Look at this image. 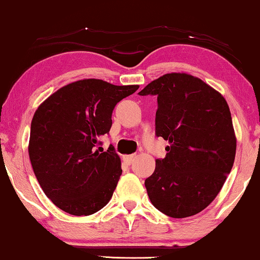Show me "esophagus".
Listing matches in <instances>:
<instances>
[{"label":"esophagus","instance_id":"esophagus-1","mask_svg":"<svg viewBox=\"0 0 260 260\" xmlns=\"http://www.w3.org/2000/svg\"><path fill=\"white\" fill-rule=\"evenodd\" d=\"M135 157H136V155H135V154H133V155H125L123 157V159H124V162L126 163V165H131Z\"/></svg>","mask_w":260,"mask_h":260}]
</instances>
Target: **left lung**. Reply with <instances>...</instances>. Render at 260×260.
Instances as JSON below:
<instances>
[{
  "label": "left lung",
  "instance_id": "1",
  "mask_svg": "<svg viewBox=\"0 0 260 260\" xmlns=\"http://www.w3.org/2000/svg\"><path fill=\"white\" fill-rule=\"evenodd\" d=\"M141 95H157L156 136L168 141L145 180L151 204L172 218L198 214L216 198L231 173L237 138L226 99L200 78L167 73Z\"/></svg>",
  "mask_w": 260,
  "mask_h": 260
}]
</instances>
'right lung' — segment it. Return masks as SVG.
Here are the masks:
<instances>
[{"label":"right lung","mask_w":260,"mask_h":260,"mask_svg":"<svg viewBox=\"0 0 260 260\" xmlns=\"http://www.w3.org/2000/svg\"><path fill=\"white\" fill-rule=\"evenodd\" d=\"M138 85L83 79L42 102L30 124L28 154L44 193L69 214L90 215L112 198L122 175L120 158L99 138L112 125V111Z\"/></svg>","instance_id":"add662e5"}]
</instances>
